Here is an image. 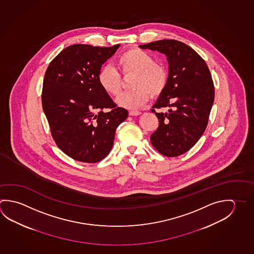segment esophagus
Masks as SVG:
<instances>
[{
  "instance_id": "obj_1",
  "label": "esophagus",
  "mask_w": 254,
  "mask_h": 254,
  "mask_svg": "<svg viewBox=\"0 0 254 254\" xmlns=\"http://www.w3.org/2000/svg\"><path fill=\"white\" fill-rule=\"evenodd\" d=\"M129 115L130 116H139V115H141V112H138V111H131V112H129Z\"/></svg>"
}]
</instances>
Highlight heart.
Instances as JSON below:
<instances>
[{
	"mask_svg": "<svg viewBox=\"0 0 254 254\" xmlns=\"http://www.w3.org/2000/svg\"><path fill=\"white\" fill-rule=\"evenodd\" d=\"M118 66L122 74H134L130 86L133 89L121 94L116 102L121 107L137 110L151 96H159L168 84V73L157 64L155 59L143 50H127L118 59ZM99 85L112 96L121 93L122 80L120 73L111 65L103 67L98 73Z\"/></svg>",
	"mask_w": 254,
	"mask_h": 254,
	"instance_id": "1",
	"label": "heart"
}]
</instances>
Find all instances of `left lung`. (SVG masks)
Masks as SVG:
<instances>
[{
    "mask_svg": "<svg viewBox=\"0 0 254 254\" xmlns=\"http://www.w3.org/2000/svg\"><path fill=\"white\" fill-rule=\"evenodd\" d=\"M139 47L165 54L169 63L168 84L151 110L168 112H155L160 124L151 135V144L162 155H181L198 142L208 124L215 95L209 67L194 50L179 41H155Z\"/></svg>",
    "mask_w": 254,
    "mask_h": 254,
    "instance_id": "8db88e82",
    "label": "left lung"
}]
</instances>
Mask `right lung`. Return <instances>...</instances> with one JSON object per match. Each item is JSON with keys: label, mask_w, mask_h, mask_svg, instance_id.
<instances>
[{"label": "right lung", "mask_w": 254, "mask_h": 254, "mask_svg": "<svg viewBox=\"0 0 254 254\" xmlns=\"http://www.w3.org/2000/svg\"><path fill=\"white\" fill-rule=\"evenodd\" d=\"M120 46L70 45L46 69L43 110L56 144L74 160L95 163L104 159L113 146L117 127L128 116L97 79L103 63Z\"/></svg>", "instance_id": "add662e5"}]
</instances>
